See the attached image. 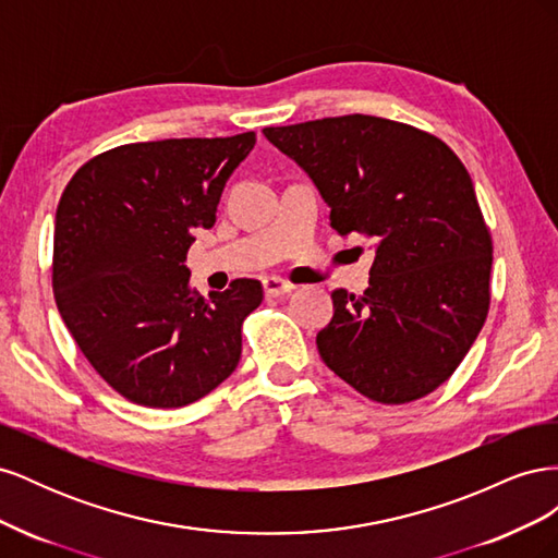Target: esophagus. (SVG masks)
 Masks as SVG:
<instances>
[{"label":"esophagus","instance_id":"1","mask_svg":"<svg viewBox=\"0 0 558 558\" xmlns=\"http://www.w3.org/2000/svg\"><path fill=\"white\" fill-rule=\"evenodd\" d=\"M263 289H265L267 298H281L286 293H291L295 286L291 281L279 279V277H267V279H263Z\"/></svg>","mask_w":558,"mask_h":558}]
</instances>
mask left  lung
I'll return each mask as SVG.
<instances>
[{"mask_svg": "<svg viewBox=\"0 0 558 558\" xmlns=\"http://www.w3.org/2000/svg\"><path fill=\"white\" fill-rule=\"evenodd\" d=\"M263 134L310 174L337 232L375 242L365 293L332 291L320 359L369 400L428 396L461 365L492 302V232L463 162L435 134L363 113Z\"/></svg>", "mask_w": 558, "mask_h": 558, "instance_id": "8db88e82", "label": "left lung"}]
</instances>
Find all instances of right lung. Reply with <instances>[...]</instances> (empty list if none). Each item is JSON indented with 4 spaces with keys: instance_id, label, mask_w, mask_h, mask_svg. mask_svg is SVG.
<instances>
[{
    "instance_id": "add662e5",
    "label": "right lung",
    "mask_w": 558,
    "mask_h": 558,
    "mask_svg": "<svg viewBox=\"0 0 558 558\" xmlns=\"http://www.w3.org/2000/svg\"><path fill=\"white\" fill-rule=\"evenodd\" d=\"M253 144L256 132L123 144L66 183L53 238L58 310L95 373L130 402L183 408L240 363L260 281L202 298L183 263Z\"/></svg>"
}]
</instances>
